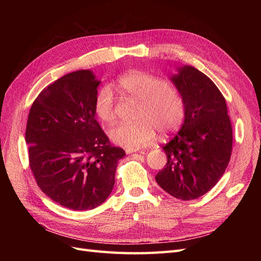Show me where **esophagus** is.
<instances>
[{
  "label": "esophagus",
  "mask_w": 261,
  "mask_h": 261,
  "mask_svg": "<svg viewBox=\"0 0 261 261\" xmlns=\"http://www.w3.org/2000/svg\"><path fill=\"white\" fill-rule=\"evenodd\" d=\"M137 151H139V149H137V148H126V149H125V152L127 153V154L134 153V152H137Z\"/></svg>",
  "instance_id": "obj_1"
}]
</instances>
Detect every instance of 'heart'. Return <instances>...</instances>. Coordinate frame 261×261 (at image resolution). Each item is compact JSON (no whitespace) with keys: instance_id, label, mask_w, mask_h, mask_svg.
<instances>
[{"instance_id":"heart-1","label":"heart","mask_w":261,"mask_h":261,"mask_svg":"<svg viewBox=\"0 0 261 261\" xmlns=\"http://www.w3.org/2000/svg\"><path fill=\"white\" fill-rule=\"evenodd\" d=\"M116 85L124 93L140 100L138 122H121L112 126L109 137L114 144L127 148H140L151 143L156 129L162 135L175 132L183 122L185 109L180 94L162 78L143 70H130L117 78ZM93 110L101 121L115 118L114 97L110 87L98 91Z\"/></svg>"}]
</instances>
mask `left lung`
Here are the masks:
<instances>
[{
	"mask_svg": "<svg viewBox=\"0 0 261 261\" xmlns=\"http://www.w3.org/2000/svg\"><path fill=\"white\" fill-rule=\"evenodd\" d=\"M176 70L171 82L184 101V123L162 147L168 163L155 180L175 198L192 200L208 193L224 174L233 133L225 99L215 83L193 66Z\"/></svg>",
	"mask_w": 261,
	"mask_h": 261,
	"instance_id": "1",
	"label": "left lung"
}]
</instances>
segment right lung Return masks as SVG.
Here are the masks:
<instances>
[{
  "instance_id": "right-lung-1",
  "label": "right lung",
  "mask_w": 261,
  "mask_h": 261,
  "mask_svg": "<svg viewBox=\"0 0 261 261\" xmlns=\"http://www.w3.org/2000/svg\"><path fill=\"white\" fill-rule=\"evenodd\" d=\"M98 81L91 70L69 73L42 90L30 108L26 144L38 186L61 206L90 210L111 194L117 162L113 147L96 120Z\"/></svg>"
}]
</instances>
